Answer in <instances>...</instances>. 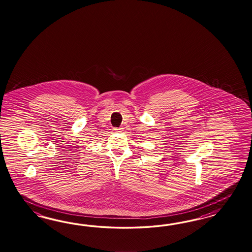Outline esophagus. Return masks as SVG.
I'll list each match as a JSON object with an SVG mask.
<instances>
[{
    "label": "esophagus",
    "mask_w": 252,
    "mask_h": 252,
    "mask_svg": "<svg viewBox=\"0 0 252 252\" xmlns=\"http://www.w3.org/2000/svg\"><path fill=\"white\" fill-rule=\"evenodd\" d=\"M114 131H116V132H122L123 129H122V128H115Z\"/></svg>",
    "instance_id": "1"
}]
</instances>
